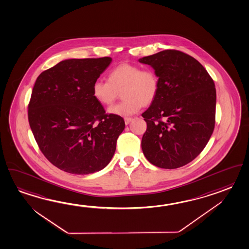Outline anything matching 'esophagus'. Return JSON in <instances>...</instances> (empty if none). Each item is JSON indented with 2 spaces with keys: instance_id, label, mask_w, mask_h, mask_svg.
<instances>
[{
  "instance_id": "esophagus-1",
  "label": "esophagus",
  "mask_w": 249,
  "mask_h": 249,
  "mask_svg": "<svg viewBox=\"0 0 249 249\" xmlns=\"http://www.w3.org/2000/svg\"><path fill=\"white\" fill-rule=\"evenodd\" d=\"M132 118L131 117H125L124 118V123H125V124H129L130 123L132 122Z\"/></svg>"
}]
</instances>
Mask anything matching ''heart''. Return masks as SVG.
<instances>
[{
  "label": "heart",
  "instance_id": "obj_1",
  "mask_svg": "<svg viewBox=\"0 0 249 249\" xmlns=\"http://www.w3.org/2000/svg\"><path fill=\"white\" fill-rule=\"evenodd\" d=\"M122 89L124 101L108 107L107 112L114 116L130 117L156 99L159 91V78L153 70H142L136 64L123 63L110 71L107 81H94L92 93L98 103L110 105Z\"/></svg>",
  "mask_w": 249,
  "mask_h": 249
}]
</instances>
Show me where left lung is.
<instances>
[{
	"instance_id": "8db88e82",
	"label": "left lung",
	"mask_w": 249,
	"mask_h": 249,
	"mask_svg": "<svg viewBox=\"0 0 249 249\" xmlns=\"http://www.w3.org/2000/svg\"><path fill=\"white\" fill-rule=\"evenodd\" d=\"M139 62L150 65L159 78L156 99L142 114L147 125L143 154L162 169L185 165L200 155L214 131V81L196 59L178 50H163Z\"/></svg>"
}]
</instances>
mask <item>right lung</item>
I'll return each mask as SVG.
<instances>
[{"label":"right lung","mask_w":249,"mask_h":249,"mask_svg":"<svg viewBox=\"0 0 249 249\" xmlns=\"http://www.w3.org/2000/svg\"><path fill=\"white\" fill-rule=\"evenodd\" d=\"M111 57L67 59L39 74L28 120L39 149L52 164L87 175L109 163L124 129L122 117L105 113L94 99V81Z\"/></svg>","instance_id":"right-lung-1"}]
</instances>
